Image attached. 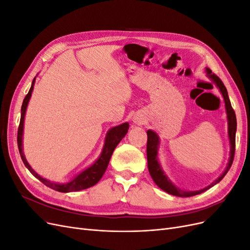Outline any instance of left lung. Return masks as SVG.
Here are the masks:
<instances>
[{
	"instance_id": "obj_1",
	"label": "left lung",
	"mask_w": 250,
	"mask_h": 250,
	"mask_svg": "<svg viewBox=\"0 0 250 250\" xmlns=\"http://www.w3.org/2000/svg\"><path fill=\"white\" fill-rule=\"evenodd\" d=\"M208 77L213 81L216 86L220 90L224 103H225V109H226V115H228V124H229V145H230V152H229V160L228 163V166L224 170V172L219 176L216 180H214L209 186L201 188V190L198 191H184L180 190L179 188H177L175 185H173L171 183V180L169 177L166 175L164 173L160 163H158V158H157V151H158V146H160V138L158 135L152 131V130H148L147 135H148V141H147V161H148V170L151 177H152L154 183L158 186V188H161L163 191L167 192L168 194L177 196V197H191V196H195L203 193L204 191L208 190L209 188L214 187L217 185L219 181H220L225 175L226 173L229 172V170L231 167V164L233 161V156H234V149H236V131H237V119H236V113H234L229 98L228 94V89L224 86L223 82L220 80L218 76H216L215 74L211 73L209 69H206Z\"/></svg>"
}]
</instances>
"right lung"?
I'll return each instance as SVG.
<instances>
[{"label":"right lung","instance_id":"add662e5","mask_svg":"<svg viewBox=\"0 0 250 250\" xmlns=\"http://www.w3.org/2000/svg\"><path fill=\"white\" fill-rule=\"evenodd\" d=\"M36 77L33 79L31 87H30L29 92L27 96L25 97L24 101H22L21 105V121H20V126L18 129V146H19V151L21 157V161L26 166V168L32 173V175L35 176L37 179L41 180L43 185H46L47 187L53 188V190L62 192V193H69V192H76V191H81L84 190V188H90L95 186L98 181H99L103 174L105 173V170H106L110 157L112 155L113 150L116 149L118 146V144L122 141V139L125 137L128 128H129V124L127 122L123 123L121 125H118L116 127H112L108 130L106 133V137H105V142H104V146L102 149V152L99 156V158L92 165L89 166L88 168L85 170H83L81 173H79L77 176H75L71 181L66 184H58V183H53V181H50L46 178L42 177L39 175L32 168L31 166L29 165L27 162L24 152H22V130H24V120H25V115H26V109L28 106V103L30 98H31L32 92H33V87H34V82H35Z\"/></svg>","mask_w":250,"mask_h":250}]
</instances>
